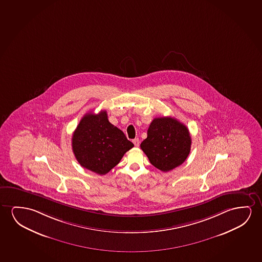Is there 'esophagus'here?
<instances>
[{
	"label": "esophagus",
	"instance_id": "obj_1",
	"mask_svg": "<svg viewBox=\"0 0 262 262\" xmlns=\"http://www.w3.org/2000/svg\"><path fill=\"white\" fill-rule=\"evenodd\" d=\"M133 144L135 145V147L140 146V140L139 139H134L133 141Z\"/></svg>",
	"mask_w": 262,
	"mask_h": 262
}]
</instances>
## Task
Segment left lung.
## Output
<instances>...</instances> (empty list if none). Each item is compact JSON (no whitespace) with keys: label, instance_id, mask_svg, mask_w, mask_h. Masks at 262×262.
Returning a JSON list of instances; mask_svg holds the SVG:
<instances>
[{"label":"left lung","instance_id":"obj_1","mask_svg":"<svg viewBox=\"0 0 262 262\" xmlns=\"http://www.w3.org/2000/svg\"><path fill=\"white\" fill-rule=\"evenodd\" d=\"M191 143L186 125L174 118L160 117L151 121L141 148L154 167L167 172L185 162Z\"/></svg>","mask_w":262,"mask_h":262}]
</instances>
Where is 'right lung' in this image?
<instances>
[{"mask_svg": "<svg viewBox=\"0 0 262 262\" xmlns=\"http://www.w3.org/2000/svg\"><path fill=\"white\" fill-rule=\"evenodd\" d=\"M133 146L124 133L111 123L106 111L85 114L73 133L76 160L96 174H107Z\"/></svg>", "mask_w": 262, "mask_h": 262, "instance_id": "right-lung-1", "label": "right lung"}]
</instances>
